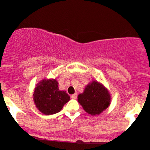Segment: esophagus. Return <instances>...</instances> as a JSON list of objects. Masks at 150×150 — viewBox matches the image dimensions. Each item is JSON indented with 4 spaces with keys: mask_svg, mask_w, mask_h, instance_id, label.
<instances>
[{
    "mask_svg": "<svg viewBox=\"0 0 150 150\" xmlns=\"http://www.w3.org/2000/svg\"><path fill=\"white\" fill-rule=\"evenodd\" d=\"M77 97V93H75V94H73V95L71 96V98H72V99H76Z\"/></svg>",
    "mask_w": 150,
    "mask_h": 150,
    "instance_id": "1",
    "label": "esophagus"
}]
</instances>
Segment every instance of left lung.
<instances>
[{
	"instance_id": "obj_1",
	"label": "left lung",
	"mask_w": 150,
	"mask_h": 150,
	"mask_svg": "<svg viewBox=\"0 0 150 150\" xmlns=\"http://www.w3.org/2000/svg\"><path fill=\"white\" fill-rule=\"evenodd\" d=\"M77 101L89 114L99 115L106 109L111 102L108 89L97 81H92L85 87L84 92L77 97Z\"/></svg>"
}]
</instances>
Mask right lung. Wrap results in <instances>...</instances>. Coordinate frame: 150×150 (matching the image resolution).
<instances>
[{"label": "right lung", "mask_w": 150, "mask_h": 150, "mask_svg": "<svg viewBox=\"0 0 150 150\" xmlns=\"http://www.w3.org/2000/svg\"><path fill=\"white\" fill-rule=\"evenodd\" d=\"M33 97L36 107L45 115L59 112L70 99L65 91L59 90L56 79L40 81L34 89Z\"/></svg>", "instance_id": "add662e5"}]
</instances>
